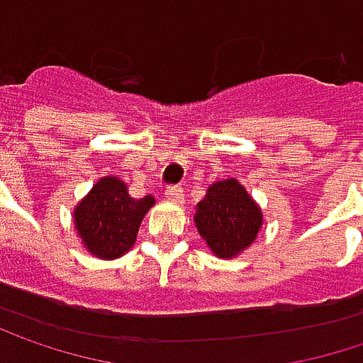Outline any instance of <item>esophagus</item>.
<instances>
[{"label":"esophagus","mask_w":363,"mask_h":363,"mask_svg":"<svg viewBox=\"0 0 363 363\" xmlns=\"http://www.w3.org/2000/svg\"><path fill=\"white\" fill-rule=\"evenodd\" d=\"M166 197L168 199H172V201H177V203H181L182 199H184V191H182L181 186H166Z\"/></svg>","instance_id":"esophagus-1"}]
</instances>
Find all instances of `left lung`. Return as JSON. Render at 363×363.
Segmentation results:
<instances>
[{
	"label": "left lung",
	"mask_w": 363,
	"mask_h": 363,
	"mask_svg": "<svg viewBox=\"0 0 363 363\" xmlns=\"http://www.w3.org/2000/svg\"><path fill=\"white\" fill-rule=\"evenodd\" d=\"M195 224L218 257H233L255 241L262 212L247 191L230 179L208 189V195L197 203Z\"/></svg>",
	"instance_id": "8db88e82"
}]
</instances>
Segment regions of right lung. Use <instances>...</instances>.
<instances>
[{
	"instance_id": "right-lung-1",
	"label": "right lung",
	"mask_w": 363,
	"mask_h": 363,
	"mask_svg": "<svg viewBox=\"0 0 363 363\" xmlns=\"http://www.w3.org/2000/svg\"><path fill=\"white\" fill-rule=\"evenodd\" d=\"M155 199H135L116 177L101 179L74 210V226L84 247L101 259L120 257L133 247L141 220Z\"/></svg>"
}]
</instances>
